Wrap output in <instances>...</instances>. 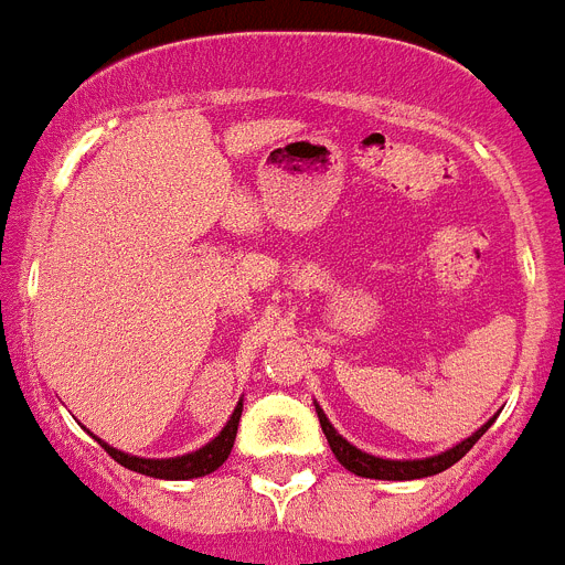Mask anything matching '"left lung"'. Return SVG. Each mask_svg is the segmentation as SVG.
<instances>
[{
	"instance_id": "1",
	"label": "left lung",
	"mask_w": 565,
	"mask_h": 565,
	"mask_svg": "<svg viewBox=\"0 0 565 565\" xmlns=\"http://www.w3.org/2000/svg\"><path fill=\"white\" fill-rule=\"evenodd\" d=\"M316 411H319L321 430H324L327 443H330V448H333L335 459H339L341 466L348 468V471L359 473V477H371V480H419V477H430V473L445 471V468H451L454 462H459V459L466 457L473 445H477V439H480V436L486 434L488 428H491V422H494V419L486 422V425H482L477 434L468 436L466 443H459L457 448L439 454V457H428V459H379V457H371V454L359 451V448H355V445H350L344 436L335 434V428L330 425V419L324 416V411H321V407H316Z\"/></svg>"
}]
</instances>
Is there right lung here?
<instances>
[{"mask_svg": "<svg viewBox=\"0 0 565 565\" xmlns=\"http://www.w3.org/2000/svg\"><path fill=\"white\" fill-rule=\"evenodd\" d=\"M241 402L238 407L232 411L226 428L212 439L210 445H203L201 451L186 454V457H174V459H143V457H131V454H122L117 448L106 443H97L106 448V454L111 459H117L122 468L129 471L146 473V477H158V480H194V477H206L215 468H221L230 457L232 445H235V434H238V422H241Z\"/></svg>", "mask_w": 565, "mask_h": 565, "instance_id": "1", "label": "right lung"}]
</instances>
